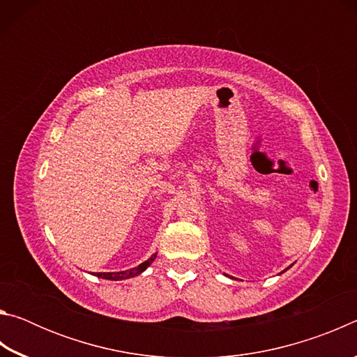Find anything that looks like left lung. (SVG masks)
Instances as JSON below:
<instances>
[{
    "label": "left lung",
    "instance_id": "obj_1",
    "mask_svg": "<svg viewBox=\"0 0 357 357\" xmlns=\"http://www.w3.org/2000/svg\"><path fill=\"white\" fill-rule=\"evenodd\" d=\"M287 269H288V268H287ZM287 269H285V271H287Z\"/></svg>",
    "mask_w": 357,
    "mask_h": 357
}]
</instances>
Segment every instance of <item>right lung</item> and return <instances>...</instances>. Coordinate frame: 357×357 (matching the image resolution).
<instances>
[{
    "label": "right lung",
    "instance_id": "obj_1",
    "mask_svg": "<svg viewBox=\"0 0 357 357\" xmlns=\"http://www.w3.org/2000/svg\"><path fill=\"white\" fill-rule=\"evenodd\" d=\"M157 257V253L154 255H151V258H148L146 261L138 264L137 268H132L128 271H119V273H93V275L96 277H100V279H105V280H126V279H132V277L135 275H140L142 273L148 269V266H151V263L154 261V258Z\"/></svg>",
    "mask_w": 357,
    "mask_h": 357
}]
</instances>
